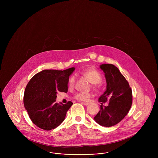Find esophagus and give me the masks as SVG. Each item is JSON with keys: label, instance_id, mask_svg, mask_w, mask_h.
Wrapping results in <instances>:
<instances>
[{"label": "esophagus", "instance_id": "obj_1", "mask_svg": "<svg viewBox=\"0 0 158 158\" xmlns=\"http://www.w3.org/2000/svg\"><path fill=\"white\" fill-rule=\"evenodd\" d=\"M82 104L83 105H85V106L89 105V103L88 102H82Z\"/></svg>", "mask_w": 158, "mask_h": 158}]
</instances>
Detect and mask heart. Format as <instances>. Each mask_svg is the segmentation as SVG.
I'll return each instance as SVG.
<instances>
[{"label":"heart","instance_id":"1","mask_svg":"<svg viewBox=\"0 0 158 158\" xmlns=\"http://www.w3.org/2000/svg\"><path fill=\"white\" fill-rule=\"evenodd\" d=\"M82 75L86 77L88 80L92 83V86L94 89H98L101 88V81L102 80V76L100 73L95 69H87L82 72ZM75 81V77L74 76L70 77L69 80V86L72 87L73 86ZM91 97V94L89 93H82L79 92L75 95L74 98L79 101H86Z\"/></svg>","mask_w":158,"mask_h":158}]
</instances>
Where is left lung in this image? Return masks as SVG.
<instances>
[{
    "mask_svg": "<svg viewBox=\"0 0 158 158\" xmlns=\"http://www.w3.org/2000/svg\"><path fill=\"white\" fill-rule=\"evenodd\" d=\"M100 68L105 73L106 89L99 98L100 110L94 120L99 125L111 127L122 120L127 114L132 105V90L119 69L111 64H102ZM109 101V105L103 103Z\"/></svg>",
    "mask_w": 158,
    "mask_h": 158,
    "instance_id": "left-lung-1",
    "label": "left lung"
}]
</instances>
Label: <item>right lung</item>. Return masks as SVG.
I'll list each match as a JSON object with an SVG mask.
<instances>
[{"mask_svg":"<svg viewBox=\"0 0 158 158\" xmlns=\"http://www.w3.org/2000/svg\"><path fill=\"white\" fill-rule=\"evenodd\" d=\"M75 68L64 70H44L28 83L23 95V104L32 122L41 129L50 130L64 121L73 103H56L59 92H67L69 76Z\"/></svg>","mask_w":158,"mask_h":158,"instance_id":"right-lung-1","label":"right lung"}]
</instances>
